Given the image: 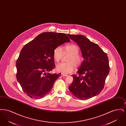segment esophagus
I'll use <instances>...</instances> for the list:
<instances>
[{
  "label": "esophagus",
  "mask_w": 126,
  "mask_h": 126,
  "mask_svg": "<svg viewBox=\"0 0 126 126\" xmlns=\"http://www.w3.org/2000/svg\"><path fill=\"white\" fill-rule=\"evenodd\" d=\"M61 75H62L63 77H66V76H68V75L65 74H63V73H62V74H61Z\"/></svg>",
  "instance_id": "obj_1"
}]
</instances>
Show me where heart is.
<instances>
[{
	"instance_id": "obj_1",
	"label": "heart",
	"mask_w": 126,
	"mask_h": 126,
	"mask_svg": "<svg viewBox=\"0 0 126 126\" xmlns=\"http://www.w3.org/2000/svg\"><path fill=\"white\" fill-rule=\"evenodd\" d=\"M63 51L64 53L69 54L66 61L68 62L61 63L56 66V70L58 72L67 74L73 71L75 65L77 66H79L83 62L82 57L78 54L79 48L74 44H68L61 48L60 46L57 47L53 51L54 60L58 62L62 57Z\"/></svg>"
}]
</instances>
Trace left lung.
<instances>
[{
    "instance_id": "8db88e82",
    "label": "left lung",
    "mask_w": 126,
    "mask_h": 126,
    "mask_svg": "<svg viewBox=\"0 0 126 126\" xmlns=\"http://www.w3.org/2000/svg\"><path fill=\"white\" fill-rule=\"evenodd\" d=\"M81 50L84 60L77 75H72L73 81L68 87L74 96L81 100L95 96L103 90L110 72L107 55L101 48L82 35L67 34Z\"/></svg>"
}]
</instances>
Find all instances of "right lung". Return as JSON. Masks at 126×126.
Returning <instances> with one entry per match:
<instances>
[{
	"instance_id": "right-lung-1",
	"label": "right lung",
	"mask_w": 126,
	"mask_h": 126,
	"mask_svg": "<svg viewBox=\"0 0 126 126\" xmlns=\"http://www.w3.org/2000/svg\"><path fill=\"white\" fill-rule=\"evenodd\" d=\"M70 39L65 33L44 32L24 45L16 61V78L24 93L42 98L52 88L61 74H50L55 67L54 49Z\"/></svg>"
}]
</instances>
